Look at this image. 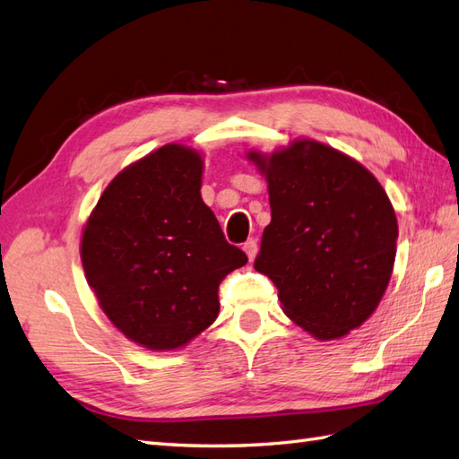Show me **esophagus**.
I'll list each match as a JSON object with an SVG mask.
<instances>
[{
	"mask_svg": "<svg viewBox=\"0 0 459 459\" xmlns=\"http://www.w3.org/2000/svg\"><path fill=\"white\" fill-rule=\"evenodd\" d=\"M242 250L247 252V255L250 260L255 258V252H258V242H255V238H248L247 242L242 244Z\"/></svg>",
	"mask_w": 459,
	"mask_h": 459,
	"instance_id": "esophagus-1",
	"label": "esophagus"
}]
</instances>
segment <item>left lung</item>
Instances as JSON below:
<instances>
[{
	"label": "left lung",
	"instance_id": "obj_1",
	"mask_svg": "<svg viewBox=\"0 0 459 459\" xmlns=\"http://www.w3.org/2000/svg\"><path fill=\"white\" fill-rule=\"evenodd\" d=\"M250 160L268 179L272 207L255 272L307 333L348 334L376 311L393 272L399 230L387 194L356 160L315 141Z\"/></svg>",
	"mask_w": 459,
	"mask_h": 459
}]
</instances>
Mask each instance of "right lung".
I'll return each mask as SVG.
<instances>
[{"mask_svg": "<svg viewBox=\"0 0 459 459\" xmlns=\"http://www.w3.org/2000/svg\"><path fill=\"white\" fill-rule=\"evenodd\" d=\"M201 156L166 144L125 168L82 237L85 278L109 321L151 350L187 344L219 315V285L248 262L201 199Z\"/></svg>", "mask_w": 459, "mask_h": 459, "instance_id": "add662e5", "label": "right lung"}]
</instances>
